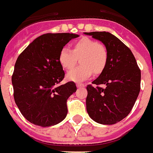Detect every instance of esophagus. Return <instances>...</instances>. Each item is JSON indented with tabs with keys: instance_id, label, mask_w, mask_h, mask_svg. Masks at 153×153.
Here are the masks:
<instances>
[{
	"instance_id": "34e87169",
	"label": "esophagus",
	"mask_w": 153,
	"mask_h": 153,
	"mask_svg": "<svg viewBox=\"0 0 153 153\" xmlns=\"http://www.w3.org/2000/svg\"><path fill=\"white\" fill-rule=\"evenodd\" d=\"M85 85L82 84V83H76V87L77 88H81V87H84Z\"/></svg>"
}]
</instances>
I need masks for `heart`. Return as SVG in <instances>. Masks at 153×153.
I'll return each instance as SVG.
<instances>
[{
	"label": "heart",
	"instance_id": "obj_1",
	"mask_svg": "<svg viewBox=\"0 0 153 153\" xmlns=\"http://www.w3.org/2000/svg\"><path fill=\"white\" fill-rule=\"evenodd\" d=\"M80 59L81 66L68 72V80L81 82L87 80L93 72L100 74L108 63V51L103 45L83 37L72 45V51L63 48L59 53V63L63 69H72Z\"/></svg>",
	"mask_w": 153,
	"mask_h": 153
}]
</instances>
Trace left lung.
I'll return each instance as SVG.
<instances>
[{"label":"left lung","mask_w":153,"mask_h":153,"mask_svg":"<svg viewBox=\"0 0 153 153\" xmlns=\"http://www.w3.org/2000/svg\"><path fill=\"white\" fill-rule=\"evenodd\" d=\"M102 42L108 51V63L92 84L105 87L86 90V110L97 123L113 125L126 117L140 91L141 72L131 51L109 32H84Z\"/></svg>","instance_id":"1"}]
</instances>
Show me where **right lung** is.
<instances>
[{"mask_svg":"<svg viewBox=\"0 0 153 153\" xmlns=\"http://www.w3.org/2000/svg\"><path fill=\"white\" fill-rule=\"evenodd\" d=\"M73 33H46L36 38L20 53L12 76L14 101L27 121L42 127L57 125L68 114L67 100L75 93L73 81L59 85L64 71L59 53Z\"/></svg>","mask_w":153,"mask_h":153,"instance_id":"add662e5","label":"right lung"}]
</instances>
